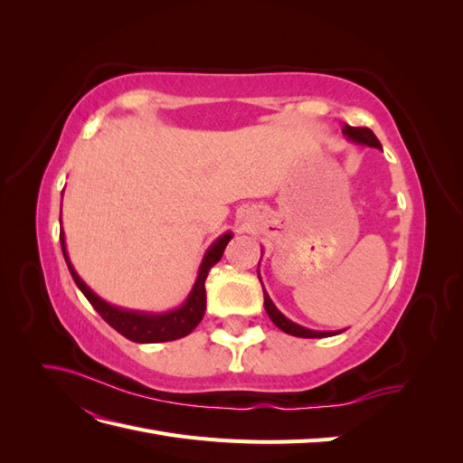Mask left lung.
<instances>
[{"mask_svg": "<svg viewBox=\"0 0 463 463\" xmlns=\"http://www.w3.org/2000/svg\"><path fill=\"white\" fill-rule=\"evenodd\" d=\"M342 133L349 138V141H354L357 145H367V146L383 150L381 143H378V138L374 137V133L369 128H352V125H344ZM259 279H260V276H259ZM264 309H266V313H269L270 320L279 330H284L286 334H291V335H298V338H326V335L340 334V330L320 332V330H309V328L296 325V322H291L289 318H286L282 313L276 309V305L272 303V299L269 298V293H266V291H264Z\"/></svg>", "mask_w": 463, "mask_h": 463, "instance_id": "8db88e82", "label": "left lung"}]
</instances>
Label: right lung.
<instances>
[{"mask_svg": "<svg viewBox=\"0 0 463 463\" xmlns=\"http://www.w3.org/2000/svg\"><path fill=\"white\" fill-rule=\"evenodd\" d=\"M232 233H223L220 235L218 240L208 247L206 255L201 262L199 269V276L194 279V286L191 289V293L187 296L185 303L177 307L174 311L167 313H141V311H128V309H119V307H114L106 303L104 299H100L96 293L82 282L80 276L75 272L71 260H69L67 249H65V237H63V230L60 232V241H61V250L65 262L69 266V272H71L75 284L79 286V289L85 293V298L89 299V303L94 307L108 325L118 330L125 338L137 342V344H156V342H172L177 338H184V335L191 334L194 328H197L199 322L204 317V309H206V289H204V279L208 276V270L222 259L223 249L230 243Z\"/></svg>", "mask_w": 463, "mask_h": 463, "instance_id": "1", "label": "right lung"}]
</instances>
